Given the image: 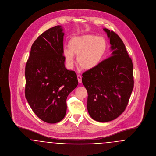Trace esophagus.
Here are the masks:
<instances>
[{
  "label": "esophagus",
  "instance_id": "obj_1",
  "mask_svg": "<svg viewBox=\"0 0 156 156\" xmlns=\"http://www.w3.org/2000/svg\"><path fill=\"white\" fill-rule=\"evenodd\" d=\"M77 78H78V83H81L82 82V77L81 76V75H77Z\"/></svg>",
  "mask_w": 156,
  "mask_h": 156
}]
</instances>
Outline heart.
Segmentation results:
<instances>
[{"label":"heart","instance_id":"1","mask_svg":"<svg viewBox=\"0 0 156 156\" xmlns=\"http://www.w3.org/2000/svg\"><path fill=\"white\" fill-rule=\"evenodd\" d=\"M68 47L69 49L63 51L67 66L69 67L73 66L75 55L79 66L84 69L89 70L97 67L103 60L108 44L103 37L87 34L73 37Z\"/></svg>","mask_w":156,"mask_h":156}]
</instances>
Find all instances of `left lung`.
Here are the masks:
<instances>
[{
    "label": "left lung",
    "mask_w": 156,
    "mask_h": 156,
    "mask_svg": "<svg viewBox=\"0 0 156 156\" xmlns=\"http://www.w3.org/2000/svg\"><path fill=\"white\" fill-rule=\"evenodd\" d=\"M110 39L111 57L83 73L87 94V111L95 121L108 122L125 110L134 88L133 64L121 38L103 28Z\"/></svg>",
    "instance_id": "8db88e82"
}]
</instances>
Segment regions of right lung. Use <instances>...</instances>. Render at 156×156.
<instances>
[{"mask_svg": "<svg viewBox=\"0 0 156 156\" xmlns=\"http://www.w3.org/2000/svg\"><path fill=\"white\" fill-rule=\"evenodd\" d=\"M62 31L57 25L42 33L25 66V98L34 114L48 123L64 119L67 97L78 83L76 73L65 67Z\"/></svg>", "mask_w": 156, "mask_h": 156, "instance_id": "add662e5", "label": "right lung"}]
</instances>
